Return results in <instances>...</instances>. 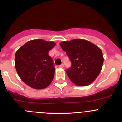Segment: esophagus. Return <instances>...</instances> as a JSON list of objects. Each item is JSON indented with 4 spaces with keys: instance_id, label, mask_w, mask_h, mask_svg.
<instances>
[{
    "instance_id": "34e87169",
    "label": "esophagus",
    "mask_w": 122,
    "mask_h": 122,
    "mask_svg": "<svg viewBox=\"0 0 122 122\" xmlns=\"http://www.w3.org/2000/svg\"><path fill=\"white\" fill-rule=\"evenodd\" d=\"M59 67H61V68H63L64 67V65H63V63H61V65H59Z\"/></svg>"
}]
</instances>
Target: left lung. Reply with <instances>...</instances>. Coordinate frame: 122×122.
I'll return each mask as SVG.
<instances>
[{"mask_svg":"<svg viewBox=\"0 0 122 122\" xmlns=\"http://www.w3.org/2000/svg\"><path fill=\"white\" fill-rule=\"evenodd\" d=\"M60 45L69 56L71 66L67 69L68 77L78 86L90 84L97 77L103 62L102 52L87 40L75 39Z\"/></svg>","mask_w":122,"mask_h":122,"instance_id":"8db88e82","label":"left lung"}]
</instances>
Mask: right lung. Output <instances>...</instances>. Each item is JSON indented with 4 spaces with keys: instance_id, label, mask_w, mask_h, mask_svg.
<instances>
[{
    "instance_id": "obj_1",
    "label": "right lung",
    "mask_w": 122,
    "mask_h": 122,
    "mask_svg": "<svg viewBox=\"0 0 122 122\" xmlns=\"http://www.w3.org/2000/svg\"><path fill=\"white\" fill-rule=\"evenodd\" d=\"M55 46L53 42L34 40L27 42L17 51L15 69L26 84L35 89H42L51 83L55 65L48 52Z\"/></svg>"
}]
</instances>
